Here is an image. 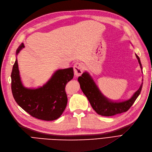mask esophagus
<instances>
[{
  "label": "esophagus",
  "instance_id": "1",
  "mask_svg": "<svg viewBox=\"0 0 152 152\" xmlns=\"http://www.w3.org/2000/svg\"><path fill=\"white\" fill-rule=\"evenodd\" d=\"M83 66L80 62H77L74 64V74L76 76H80L82 75L83 71Z\"/></svg>",
  "mask_w": 152,
  "mask_h": 152
}]
</instances>
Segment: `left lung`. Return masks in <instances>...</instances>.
<instances>
[{
  "label": "left lung",
  "instance_id": "8db88e82",
  "mask_svg": "<svg viewBox=\"0 0 152 152\" xmlns=\"http://www.w3.org/2000/svg\"><path fill=\"white\" fill-rule=\"evenodd\" d=\"M136 57L139 62L141 69H142L139 57ZM83 93L88 98L93 109L97 113L105 117H110L115 115L121 113L128 111L140 93L142 83L139 90L134 93L130 99L122 102H113L109 101L101 94L99 89L93 82V79L87 72L83 73L82 76L78 78Z\"/></svg>",
  "mask_w": 152,
  "mask_h": 152
}]
</instances>
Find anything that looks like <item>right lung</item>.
<instances>
[{
    "instance_id": "add662e5",
    "label": "right lung",
    "mask_w": 152,
    "mask_h": 152,
    "mask_svg": "<svg viewBox=\"0 0 152 152\" xmlns=\"http://www.w3.org/2000/svg\"><path fill=\"white\" fill-rule=\"evenodd\" d=\"M21 43L16 54L24 48ZM74 77L72 67L57 70L47 84L35 90L24 88L21 82L17 59L11 74L12 91L16 103L32 117L39 120L53 121L64 111L67 96L65 88Z\"/></svg>"
}]
</instances>
